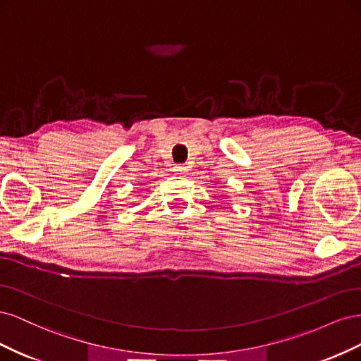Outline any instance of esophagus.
Listing matches in <instances>:
<instances>
[{"mask_svg":"<svg viewBox=\"0 0 361 361\" xmlns=\"http://www.w3.org/2000/svg\"><path fill=\"white\" fill-rule=\"evenodd\" d=\"M174 171H176L178 176H185V174L188 173V170L185 166H176V167H174Z\"/></svg>","mask_w":361,"mask_h":361,"instance_id":"esophagus-1","label":"esophagus"}]
</instances>
